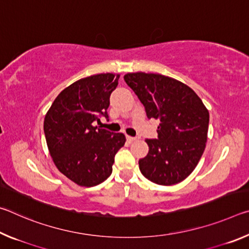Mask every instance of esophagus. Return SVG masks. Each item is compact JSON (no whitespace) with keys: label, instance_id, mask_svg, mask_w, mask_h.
Listing matches in <instances>:
<instances>
[{"label":"esophagus","instance_id":"1","mask_svg":"<svg viewBox=\"0 0 249 249\" xmlns=\"http://www.w3.org/2000/svg\"><path fill=\"white\" fill-rule=\"evenodd\" d=\"M126 138H127V141H128V142H135L137 140L136 137H132V136H126Z\"/></svg>","mask_w":249,"mask_h":249}]
</instances>
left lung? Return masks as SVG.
I'll return each mask as SVG.
<instances>
[{"label": "left lung", "instance_id": "obj_1", "mask_svg": "<svg viewBox=\"0 0 249 249\" xmlns=\"http://www.w3.org/2000/svg\"><path fill=\"white\" fill-rule=\"evenodd\" d=\"M125 82L138 96L148 119L159 120L158 140L140 159V170L160 185L179 183L195 170L205 149L209 111L187 84L158 73L134 72Z\"/></svg>", "mask_w": 249, "mask_h": 249}]
</instances>
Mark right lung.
<instances>
[{"instance_id": "right-lung-1", "label": "right lung", "mask_w": 249, "mask_h": 249, "mask_svg": "<svg viewBox=\"0 0 249 249\" xmlns=\"http://www.w3.org/2000/svg\"><path fill=\"white\" fill-rule=\"evenodd\" d=\"M120 74L100 73L80 79L54 99L44 121L49 154L58 170L81 187H93L112 174L115 154L124 146L122 133L94 126L108 119L109 95Z\"/></svg>"}]
</instances>
